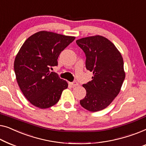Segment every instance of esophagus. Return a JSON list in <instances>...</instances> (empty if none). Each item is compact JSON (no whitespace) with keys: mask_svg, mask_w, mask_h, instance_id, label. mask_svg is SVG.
Wrapping results in <instances>:
<instances>
[{"mask_svg":"<svg viewBox=\"0 0 146 146\" xmlns=\"http://www.w3.org/2000/svg\"><path fill=\"white\" fill-rule=\"evenodd\" d=\"M70 85H72L73 87H76V86H77L79 84H78V83H77V82L74 81V82H72V83H70Z\"/></svg>","mask_w":146,"mask_h":146,"instance_id":"esophagus-1","label":"esophagus"}]
</instances>
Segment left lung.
<instances>
[{
  "instance_id": "obj_1",
  "label": "left lung",
  "mask_w": 146,
  "mask_h": 146,
  "mask_svg": "<svg viewBox=\"0 0 146 146\" xmlns=\"http://www.w3.org/2000/svg\"><path fill=\"white\" fill-rule=\"evenodd\" d=\"M76 43L85 53L86 68L93 73V80L83 85L87 94L80 104L89 111L102 110L120 93L125 79L122 55L113 43L99 35Z\"/></svg>"
}]
</instances>
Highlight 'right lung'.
<instances>
[{"label":"right lung","instance_id":"add662e5","mask_svg":"<svg viewBox=\"0 0 146 146\" xmlns=\"http://www.w3.org/2000/svg\"><path fill=\"white\" fill-rule=\"evenodd\" d=\"M74 36L40 31L25 41L15 57L16 78L24 96L33 105L48 108L59 101L68 83L50 69L57 65L60 53Z\"/></svg>","mask_w":146,"mask_h":146}]
</instances>
